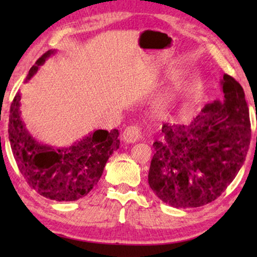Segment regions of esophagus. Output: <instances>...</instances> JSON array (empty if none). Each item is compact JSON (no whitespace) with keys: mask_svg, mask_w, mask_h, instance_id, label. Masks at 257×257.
<instances>
[{"mask_svg":"<svg viewBox=\"0 0 257 257\" xmlns=\"http://www.w3.org/2000/svg\"><path fill=\"white\" fill-rule=\"evenodd\" d=\"M142 137V130L138 125H129L123 132V141L125 143H136Z\"/></svg>","mask_w":257,"mask_h":257,"instance_id":"esophagus-1","label":"esophagus"}]
</instances>
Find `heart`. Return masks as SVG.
<instances>
[{"label":"heart","mask_w":257,"mask_h":257,"mask_svg":"<svg viewBox=\"0 0 257 257\" xmlns=\"http://www.w3.org/2000/svg\"><path fill=\"white\" fill-rule=\"evenodd\" d=\"M181 92H182V87L180 84H177L176 86H173L171 92L169 93L167 96L162 99V102L160 103V107L162 108V110H167V108L170 107L172 104L177 101L178 97L180 96Z\"/></svg>","instance_id":"heart-1"}]
</instances>
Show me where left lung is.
<instances>
[{
  "instance_id": "obj_1",
  "label": "left lung",
  "mask_w": 257,
  "mask_h": 257,
  "mask_svg": "<svg viewBox=\"0 0 257 257\" xmlns=\"http://www.w3.org/2000/svg\"><path fill=\"white\" fill-rule=\"evenodd\" d=\"M222 101L207 104L189 124H164L156 141L149 184L173 207H199L220 196L245 162L250 142L249 110L242 87L221 80Z\"/></svg>"
}]
</instances>
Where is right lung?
<instances>
[{
	"mask_svg": "<svg viewBox=\"0 0 257 257\" xmlns=\"http://www.w3.org/2000/svg\"><path fill=\"white\" fill-rule=\"evenodd\" d=\"M55 50L43 54L30 68L29 80ZM21 95L14 98L9 116V141L21 175L38 194L58 202L86 196L101 178L107 160L119 149L116 129L95 130L69 147H54L38 142L21 119Z\"/></svg>",
	"mask_w": 257,
	"mask_h": 257,
	"instance_id": "obj_1",
	"label": "right lung"
}]
</instances>
